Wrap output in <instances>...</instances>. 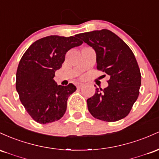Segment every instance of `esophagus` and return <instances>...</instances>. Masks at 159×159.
Returning <instances> with one entry per match:
<instances>
[{"label": "esophagus", "instance_id": "34e87169", "mask_svg": "<svg viewBox=\"0 0 159 159\" xmlns=\"http://www.w3.org/2000/svg\"><path fill=\"white\" fill-rule=\"evenodd\" d=\"M82 86H83V83H77V84H76V87H77V88H81Z\"/></svg>", "mask_w": 159, "mask_h": 159}]
</instances>
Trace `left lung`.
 I'll list each match as a JSON object with an SVG mask.
<instances>
[{"instance_id":"left-lung-1","label":"left lung","mask_w":159,"mask_h":159,"mask_svg":"<svg viewBox=\"0 0 159 159\" xmlns=\"http://www.w3.org/2000/svg\"><path fill=\"white\" fill-rule=\"evenodd\" d=\"M77 36L95 50L97 69L110 78L107 88H97L94 95L87 100L89 111L95 119L105 122L125 118L138 98L141 84V74L133 52L107 29Z\"/></svg>"}]
</instances>
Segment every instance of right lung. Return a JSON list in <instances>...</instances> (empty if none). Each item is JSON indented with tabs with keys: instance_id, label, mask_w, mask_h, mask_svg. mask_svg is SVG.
<instances>
[{
	"instance_id": "add662e5",
	"label": "right lung",
	"mask_w": 159,
	"mask_h": 159,
	"mask_svg": "<svg viewBox=\"0 0 159 159\" xmlns=\"http://www.w3.org/2000/svg\"><path fill=\"white\" fill-rule=\"evenodd\" d=\"M82 43L76 36L51 35L33 43L22 56L16 88L25 110L37 122H56L65 113L68 97L76 88L71 83L58 85L53 78L65 61L66 52Z\"/></svg>"
}]
</instances>
